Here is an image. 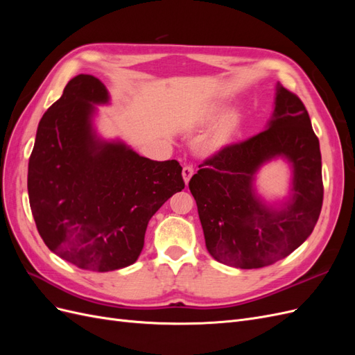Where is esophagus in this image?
<instances>
[{"label": "esophagus", "mask_w": 355, "mask_h": 355, "mask_svg": "<svg viewBox=\"0 0 355 355\" xmlns=\"http://www.w3.org/2000/svg\"><path fill=\"white\" fill-rule=\"evenodd\" d=\"M192 175H194V167L192 166H185L184 168H182V176H184L185 185H188V182L192 178Z\"/></svg>", "instance_id": "esophagus-1"}]
</instances>
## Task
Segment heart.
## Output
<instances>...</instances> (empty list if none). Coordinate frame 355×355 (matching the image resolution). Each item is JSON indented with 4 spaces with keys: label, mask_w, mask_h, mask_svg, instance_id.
Segmentation results:
<instances>
[{
    "label": "heart",
    "mask_w": 355,
    "mask_h": 355,
    "mask_svg": "<svg viewBox=\"0 0 355 355\" xmlns=\"http://www.w3.org/2000/svg\"><path fill=\"white\" fill-rule=\"evenodd\" d=\"M198 125H213L200 142L202 151L211 155L223 151L234 142L241 128V116L239 112H230L227 103L216 102L202 110L198 116Z\"/></svg>",
    "instance_id": "heart-1"
}]
</instances>
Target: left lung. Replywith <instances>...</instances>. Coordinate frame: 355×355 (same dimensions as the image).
Returning a JSON list of instances; mask_svg holds the SVG:
<instances>
[{
	"instance_id": "8db88e82",
	"label": "left lung",
	"mask_w": 355,
	"mask_h": 355,
	"mask_svg": "<svg viewBox=\"0 0 355 355\" xmlns=\"http://www.w3.org/2000/svg\"><path fill=\"white\" fill-rule=\"evenodd\" d=\"M283 159L291 168L286 198L266 200L255 179ZM189 189L209 253L220 263L254 270L288 256L313 232L323 204L320 142L304 103L277 83L265 130L198 166Z\"/></svg>"
}]
</instances>
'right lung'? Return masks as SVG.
<instances>
[{
  "instance_id": "right-lung-1",
  "label": "right lung",
  "mask_w": 355,
  "mask_h": 355,
  "mask_svg": "<svg viewBox=\"0 0 355 355\" xmlns=\"http://www.w3.org/2000/svg\"><path fill=\"white\" fill-rule=\"evenodd\" d=\"M110 92L80 73L42 115L28 166V194L49 249L89 271L121 270L137 261L148 222L185 188L176 159L153 161L96 128Z\"/></svg>"
}]
</instances>
